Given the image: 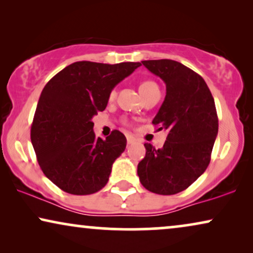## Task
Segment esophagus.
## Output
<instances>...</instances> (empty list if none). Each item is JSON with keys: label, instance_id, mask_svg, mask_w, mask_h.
Here are the masks:
<instances>
[{"label": "esophagus", "instance_id": "1", "mask_svg": "<svg viewBox=\"0 0 253 253\" xmlns=\"http://www.w3.org/2000/svg\"><path fill=\"white\" fill-rule=\"evenodd\" d=\"M126 141H127V144H133L134 141H136V139H134V138L132 137V136H126Z\"/></svg>", "mask_w": 253, "mask_h": 253}]
</instances>
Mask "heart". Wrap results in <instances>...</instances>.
<instances>
[{
  "label": "heart",
  "instance_id": "heart-1",
  "mask_svg": "<svg viewBox=\"0 0 253 253\" xmlns=\"http://www.w3.org/2000/svg\"><path fill=\"white\" fill-rule=\"evenodd\" d=\"M154 89H159V87H158V85L152 81H144V82H141L139 85V92L141 95L147 94V93L154 91ZM115 95H116V91L115 89H113L109 94V99H114L115 98Z\"/></svg>",
  "mask_w": 253,
  "mask_h": 253
}]
</instances>
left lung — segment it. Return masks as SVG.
I'll use <instances>...</instances> for the list:
<instances>
[{
    "instance_id": "1",
    "label": "left lung",
    "mask_w": 253,
    "mask_h": 253,
    "mask_svg": "<svg viewBox=\"0 0 253 253\" xmlns=\"http://www.w3.org/2000/svg\"><path fill=\"white\" fill-rule=\"evenodd\" d=\"M166 84V98L152 123L167 130L164 147L144 144L139 181L148 191L175 195L189 188L211 161L217 136L215 103L202 76L172 60L141 61Z\"/></svg>"
}]
</instances>
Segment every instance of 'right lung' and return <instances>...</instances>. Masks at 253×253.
Listing matches in <instances>:
<instances>
[{"label": "right lung", "instance_id": "obj_1", "mask_svg": "<svg viewBox=\"0 0 253 253\" xmlns=\"http://www.w3.org/2000/svg\"><path fill=\"white\" fill-rule=\"evenodd\" d=\"M139 62H75L44 86L31 127V141L43 174L71 195H91L107 184L126 138L114 130L105 140L93 131V116L106 109L113 88Z\"/></svg>", "mask_w": 253, "mask_h": 253}]
</instances>
